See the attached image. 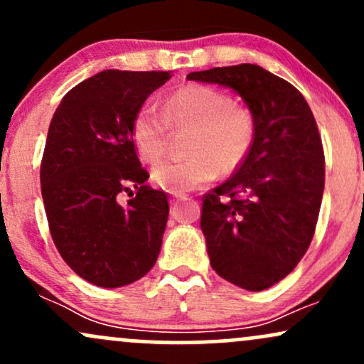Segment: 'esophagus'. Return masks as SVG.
<instances>
[{"label": "esophagus", "instance_id": "1", "mask_svg": "<svg viewBox=\"0 0 364 364\" xmlns=\"http://www.w3.org/2000/svg\"><path fill=\"white\" fill-rule=\"evenodd\" d=\"M173 196H174V198H183V196H185V195H181V193H173Z\"/></svg>", "mask_w": 364, "mask_h": 364}]
</instances>
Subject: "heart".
<instances>
[{
  "label": "heart",
  "mask_w": 364,
  "mask_h": 364,
  "mask_svg": "<svg viewBox=\"0 0 364 364\" xmlns=\"http://www.w3.org/2000/svg\"><path fill=\"white\" fill-rule=\"evenodd\" d=\"M169 128H191L186 159L154 166V185L169 193H186L215 179L219 169L231 173L243 162L255 136L252 111L208 85L174 90L164 111L144 104L132 121V141L141 161L154 162L166 152Z\"/></svg>",
  "instance_id": "heart-1"
}]
</instances>
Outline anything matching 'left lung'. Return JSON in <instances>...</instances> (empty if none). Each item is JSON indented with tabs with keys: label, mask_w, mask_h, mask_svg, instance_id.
Here are the masks:
<instances>
[{
	"label": "left lung",
	"mask_w": 364,
	"mask_h": 364,
	"mask_svg": "<svg viewBox=\"0 0 364 364\" xmlns=\"http://www.w3.org/2000/svg\"><path fill=\"white\" fill-rule=\"evenodd\" d=\"M186 78L235 90L253 114L252 149L203 196L200 228L220 277L246 291L269 289L294 270L315 235L325 185L316 121L301 92L258 65Z\"/></svg>",
	"instance_id": "1"
}]
</instances>
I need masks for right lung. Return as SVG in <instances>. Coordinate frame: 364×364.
<instances>
[{"label":"right lung","mask_w":364,"mask_h":364,"mask_svg":"<svg viewBox=\"0 0 364 364\" xmlns=\"http://www.w3.org/2000/svg\"><path fill=\"white\" fill-rule=\"evenodd\" d=\"M169 72L104 70L75 85L54 112L41 164L49 231L63 260L99 287L139 281L157 262L169 203L145 185L132 121ZM132 198L127 206L120 195Z\"/></svg>","instance_id":"1"}]
</instances>
